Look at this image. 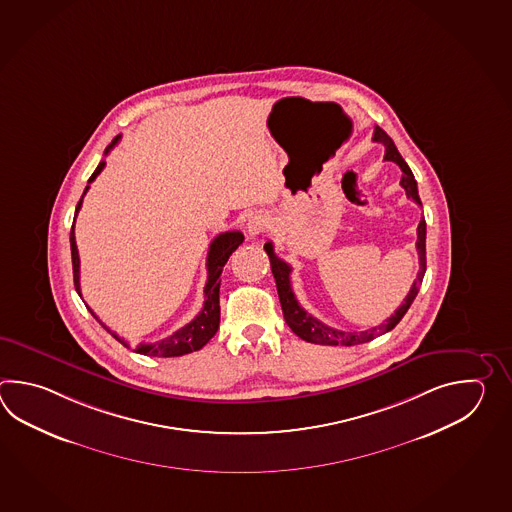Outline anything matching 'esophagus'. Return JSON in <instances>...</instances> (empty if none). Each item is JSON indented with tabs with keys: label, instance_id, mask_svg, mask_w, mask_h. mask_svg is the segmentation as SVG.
Returning a JSON list of instances; mask_svg holds the SVG:
<instances>
[{
	"label": "esophagus",
	"instance_id": "34e87169",
	"mask_svg": "<svg viewBox=\"0 0 512 512\" xmlns=\"http://www.w3.org/2000/svg\"><path fill=\"white\" fill-rule=\"evenodd\" d=\"M267 225H269V218L265 214H261V212H256L247 221V230H249L251 236H260L267 229Z\"/></svg>",
	"mask_w": 512,
	"mask_h": 512
}]
</instances>
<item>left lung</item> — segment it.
I'll return each mask as SVG.
<instances>
[{"mask_svg":"<svg viewBox=\"0 0 512 512\" xmlns=\"http://www.w3.org/2000/svg\"><path fill=\"white\" fill-rule=\"evenodd\" d=\"M373 141L382 142L386 153H384V159L386 161H393V163L399 164V168L403 170V179H401V186L406 190V196L410 199H414L417 205H421V199H419V192H417V183H415L414 174L410 170V166L404 163L401 153L397 150V146L393 144L392 139L388 137L386 131L381 130L379 126L375 128L373 133ZM417 252H419V272H417V280H415L410 293L406 294L403 304L399 305V309L393 313L390 318L384 320V324L377 327H371L366 331H338L333 327L326 326L324 322L316 320L315 316L309 315L305 311L302 305L298 304L296 296L293 293V287H291V265L280 260L276 254H274V247H272L271 241L265 243V252L269 254V260H271V271L274 274V280H276V289H278V296H280V304H282L283 318L287 322V326L293 329L294 335L305 340V342H311V344H322V346H357V344H364V342H370L373 338L381 337L384 333L392 331L393 327L397 326L401 322V318L406 315V311L410 309V305L415 300V296L419 293V287L423 283L426 271V221L421 219L419 221V227H417Z\"/></svg>","mask_w":512,"mask_h":512,"instance_id":"obj_1","label":"left lung"}]
</instances>
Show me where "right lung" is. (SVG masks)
Returning a JSON list of instances; mask_svg holds the SVG:
<instances>
[{
	"label": "right lung",
	"mask_w": 512,
	"mask_h": 512,
	"mask_svg": "<svg viewBox=\"0 0 512 512\" xmlns=\"http://www.w3.org/2000/svg\"><path fill=\"white\" fill-rule=\"evenodd\" d=\"M120 141L119 137H115L113 142L109 144L108 148H106V155L111 152V148ZM106 166V161H100L97 166V170L93 172V175L89 177V183H93L95 179H97V175L102 172V168ZM89 190V186H86V190H84V194L80 197V201H78L77 210H75V219H77L78 210L82 207V199L86 196V192ZM243 234H241L240 230H230V232H223V234H219L214 238V241L210 243V249H208L207 256V285H205V304H203V309H201V313L190 322V324H186L185 327H181V329H177L174 335H170V337L163 338V340H159V342H155V344H139L135 351L137 353H141V355H148V357H181V355H186V353H192V351H197V349L203 348L205 344H207L210 338L216 335V331L219 329V276H221V272H223V267H225V263L229 261L230 254L236 251L238 247H240L241 243H243ZM71 260H73V280H75V289H77V293L82 296L80 293V258H78V249H77V241H75V221H73V229H71ZM89 309V307H87ZM89 313L95 316V320H98V316L89 309ZM98 324L104 327L108 333H111V337L117 338L120 344H124V346H128V342H124V338H120L117 333H113L109 327H106V324H102L100 320H98ZM130 348V346H128Z\"/></svg>",
	"instance_id": "1"
}]
</instances>
